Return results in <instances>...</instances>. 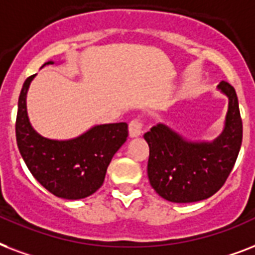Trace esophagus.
<instances>
[{
    "instance_id": "esophagus-1",
    "label": "esophagus",
    "mask_w": 255,
    "mask_h": 255,
    "mask_svg": "<svg viewBox=\"0 0 255 255\" xmlns=\"http://www.w3.org/2000/svg\"><path fill=\"white\" fill-rule=\"evenodd\" d=\"M142 130H143V122L139 118H135L129 124V134L130 137H138L141 135Z\"/></svg>"
}]
</instances>
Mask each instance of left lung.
Here are the masks:
<instances>
[{
	"instance_id": "obj_1",
	"label": "left lung",
	"mask_w": 255,
	"mask_h": 255,
	"mask_svg": "<svg viewBox=\"0 0 255 255\" xmlns=\"http://www.w3.org/2000/svg\"><path fill=\"white\" fill-rule=\"evenodd\" d=\"M218 89L229 97V110L224 131L216 141H185L162 124L143 135L149 145L150 185L170 202H197L212 197L224 186L234 167L242 143L238 98L226 81L220 82Z\"/></svg>"
}]
</instances>
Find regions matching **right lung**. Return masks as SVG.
I'll list each match as a JSON object with an SVG mask.
<instances>
[{
	"label": "right lung",
	"instance_id": "add662e5",
	"mask_svg": "<svg viewBox=\"0 0 255 255\" xmlns=\"http://www.w3.org/2000/svg\"><path fill=\"white\" fill-rule=\"evenodd\" d=\"M34 76L27 77L19 93L15 120L19 153L33 177L52 194L65 199L86 198L102 186L110 161L128 138V124L94 126L69 141L41 137L26 113V93Z\"/></svg>",
	"mask_w": 255,
	"mask_h": 255
}]
</instances>
